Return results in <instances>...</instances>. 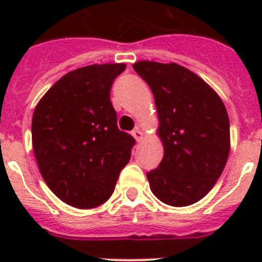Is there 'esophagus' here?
Segmentation results:
<instances>
[{
    "label": "esophagus",
    "instance_id": "esophagus-1",
    "mask_svg": "<svg viewBox=\"0 0 262 262\" xmlns=\"http://www.w3.org/2000/svg\"><path fill=\"white\" fill-rule=\"evenodd\" d=\"M133 136L135 138L136 142H142L143 138H144V134H143V131L139 128V127H136V128L133 131Z\"/></svg>",
    "mask_w": 262,
    "mask_h": 262
}]
</instances>
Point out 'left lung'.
I'll list each match as a JSON object with an SVG mask.
<instances>
[{
  "label": "left lung",
  "mask_w": 262,
  "mask_h": 262,
  "mask_svg": "<svg viewBox=\"0 0 262 262\" xmlns=\"http://www.w3.org/2000/svg\"><path fill=\"white\" fill-rule=\"evenodd\" d=\"M133 68L154 93L164 147L159 168L147 173L149 187L165 205H193L214 187L230 155L226 106L205 80L176 62L142 60Z\"/></svg>",
  "instance_id": "obj_1"
}]
</instances>
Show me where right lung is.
<instances>
[{
	"mask_svg": "<svg viewBox=\"0 0 262 262\" xmlns=\"http://www.w3.org/2000/svg\"><path fill=\"white\" fill-rule=\"evenodd\" d=\"M124 62L68 72L41 97L32 115V148L52 193L76 209L103 205L135 139L120 131L111 105L113 81Z\"/></svg>",
	"mask_w": 262,
	"mask_h": 262,
	"instance_id": "obj_1",
	"label": "right lung"
}]
</instances>
